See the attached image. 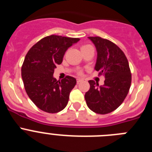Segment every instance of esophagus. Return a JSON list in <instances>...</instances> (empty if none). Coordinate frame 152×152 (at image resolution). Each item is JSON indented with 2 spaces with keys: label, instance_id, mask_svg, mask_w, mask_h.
Instances as JSON below:
<instances>
[{
  "label": "esophagus",
  "instance_id": "1",
  "mask_svg": "<svg viewBox=\"0 0 152 152\" xmlns=\"http://www.w3.org/2000/svg\"><path fill=\"white\" fill-rule=\"evenodd\" d=\"M82 81H83L82 79H80V78L77 79V84H79V83H80V82H82Z\"/></svg>",
  "mask_w": 152,
  "mask_h": 152
}]
</instances>
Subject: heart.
Returning <instances> with one entry per match:
<instances>
[{
  "instance_id": "obj_1",
  "label": "heart",
  "mask_w": 152,
  "mask_h": 152,
  "mask_svg": "<svg viewBox=\"0 0 152 152\" xmlns=\"http://www.w3.org/2000/svg\"><path fill=\"white\" fill-rule=\"evenodd\" d=\"M88 46H91V45H83V46L81 47V49H83V48H86V47H88ZM79 75H81V72H79Z\"/></svg>"
}]
</instances>
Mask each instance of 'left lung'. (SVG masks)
Segmentation results:
<instances>
[{
  "mask_svg": "<svg viewBox=\"0 0 152 152\" xmlns=\"http://www.w3.org/2000/svg\"><path fill=\"white\" fill-rule=\"evenodd\" d=\"M97 52L95 70L105 77L104 84L99 87L89 80L90 89L86 92L87 105L93 112L107 114L121 105L128 94L132 81L128 60L119 47L106 39L90 36Z\"/></svg>",
  "mask_w": 152,
  "mask_h": 152,
  "instance_id": "obj_1",
  "label": "left lung"
}]
</instances>
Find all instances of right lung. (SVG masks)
Listing matches in <instances>:
<instances>
[{"mask_svg":"<svg viewBox=\"0 0 152 152\" xmlns=\"http://www.w3.org/2000/svg\"><path fill=\"white\" fill-rule=\"evenodd\" d=\"M79 40L51 35L40 39L28 51L21 68L22 79L27 95L41 110L56 113L68 104L76 79L66 76L57 81L53 74L56 65L62 62L67 49Z\"/></svg>","mask_w":152,"mask_h":152,"instance_id":"add662e5","label":"right lung"}]
</instances>
